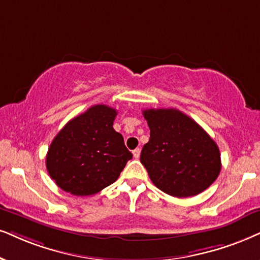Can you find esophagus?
Segmentation results:
<instances>
[{
	"mask_svg": "<svg viewBox=\"0 0 260 260\" xmlns=\"http://www.w3.org/2000/svg\"><path fill=\"white\" fill-rule=\"evenodd\" d=\"M139 156H140V149L133 150V157H134V158H139Z\"/></svg>",
	"mask_w": 260,
	"mask_h": 260,
	"instance_id": "esophagus-1",
	"label": "esophagus"
}]
</instances>
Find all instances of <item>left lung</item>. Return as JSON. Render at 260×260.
I'll return each mask as SVG.
<instances>
[{"instance_id": "1", "label": "left lung", "mask_w": 260, "mask_h": 260, "mask_svg": "<svg viewBox=\"0 0 260 260\" xmlns=\"http://www.w3.org/2000/svg\"><path fill=\"white\" fill-rule=\"evenodd\" d=\"M150 140L140 162L153 185L167 194L186 198L202 193L221 172V153L194 120L177 109H146Z\"/></svg>"}]
</instances>
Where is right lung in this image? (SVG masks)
<instances>
[{
    "label": "right lung",
    "mask_w": 260,
    "mask_h": 260,
    "mask_svg": "<svg viewBox=\"0 0 260 260\" xmlns=\"http://www.w3.org/2000/svg\"><path fill=\"white\" fill-rule=\"evenodd\" d=\"M116 114L113 108L97 104L68 121L54 138L47 169L61 189L92 196L116 181L133 157L113 128Z\"/></svg>",
    "instance_id": "right-lung-1"
}]
</instances>
